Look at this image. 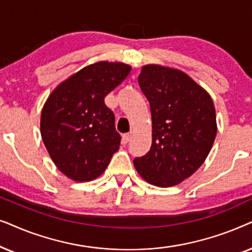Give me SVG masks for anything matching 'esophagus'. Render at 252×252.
Masks as SVG:
<instances>
[{
	"instance_id": "obj_1",
	"label": "esophagus",
	"mask_w": 252,
	"mask_h": 252,
	"mask_svg": "<svg viewBox=\"0 0 252 252\" xmlns=\"http://www.w3.org/2000/svg\"><path fill=\"white\" fill-rule=\"evenodd\" d=\"M123 143H129L130 139H131V133H124L123 135Z\"/></svg>"
}]
</instances>
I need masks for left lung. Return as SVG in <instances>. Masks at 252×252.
I'll list each match as a JSON object with an SVG mask.
<instances>
[{
  "mask_svg": "<svg viewBox=\"0 0 252 252\" xmlns=\"http://www.w3.org/2000/svg\"><path fill=\"white\" fill-rule=\"evenodd\" d=\"M138 83L150 102L152 145L135 158L137 172L157 187L188 179L205 161L217 135L216 109L205 90L176 69L150 64Z\"/></svg>",
  "mask_w": 252,
  "mask_h": 252,
  "instance_id": "8db88e82",
  "label": "left lung"
}]
</instances>
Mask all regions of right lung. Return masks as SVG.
I'll list each match as a JSON object with an SVG mask.
<instances>
[{"label": "right lung", "instance_id": "obj_1", "mask_svg": "<svg viewBox=\"0 0 252 252\" xmlns=\"http://www.w3.org/2000/svg\"><path fill=\"white\" fill-rule=\"evenodd\" d=\"M123 63L85 66L56 87L41 113V137L54 163L73 181L105 172L121 144L115 116L105 98L130 72Z\"/></svg>", "mask_w": 252, "mask_h": 252}]
</instances>
